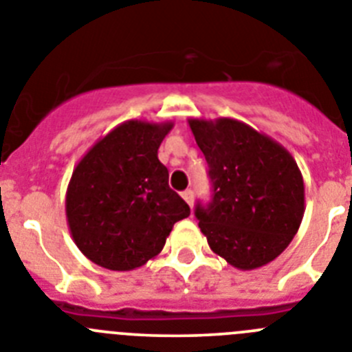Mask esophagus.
<instances>
[{
    "label": "esophagus",
    "mask_w": 352,
    "mask_h": 352,
    "mask_svg": "<svg viewBox=\"0 0 352 352\" xmlns=\"http://www.w3.org/2000/svg\"><path fill=\"white\" fill-rule=\"evenodd\" d=\"M182 197L185 199L186 204H188V206L192 208V204H194V192H192V190H185V192H182Z\"/></svg>",
    "instance_id": "obj_1"
}]
</instances>
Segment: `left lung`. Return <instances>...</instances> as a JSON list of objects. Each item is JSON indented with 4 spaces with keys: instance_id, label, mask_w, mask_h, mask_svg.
Instances as JSON below:
<instances>
[{
    "instance_id": "8db88e82",
    "label": "left lung",
    "mask_w": 352,
    "mask_h": 352,
    "mask_svg": "<svg viewBox=\"0 0 352 352\" xmlns=\"http://www.w3.org/2000/svg\"><path fill=\"white\" fill-rule=\"evenodd\" d=\"M188 125L213 185L211 203L195 208L210 248L243 272L272 263L303 220L305 185L296 160L243 121L190 118Z\"/></svg>"
}]
</instances>
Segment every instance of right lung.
I'll return each mask as SVG.
<instances>
[{"label":"right lung","mask_w":352,"mask_h":352,"mask_svg":"<svg viewBox=\"0 0 352 352\" xmlns=\"http://www.w3.org/2000/svg\"><path fill=\"white\" fill-rule=\"evenodd\" d=\"M170 129V121H125L98 139L72 173L68 229L91 263L113 272L141 268L160 254L174 223L190 214L158 160Z\"/></svg>","instance_id":"1"}]
</instances>
